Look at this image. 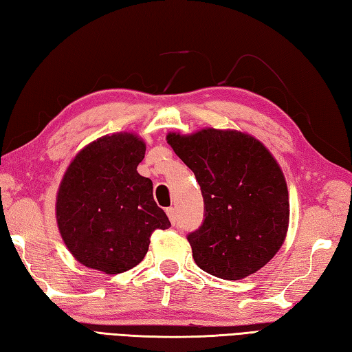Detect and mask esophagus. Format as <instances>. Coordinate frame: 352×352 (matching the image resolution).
I'll return each instance as SVG.
<instances>
[{
  "label": "esophagus",
  "instance_id": "obj_1",
  "mask_svg": "<svg viewBox=\"0 0 352 352\" xmlns=\"http://www.w3.org/2000/svg\"><path fill=\"white\" fill-rule=\"evenodd\" d=\"M166 214H168V218H169L172 226H175V223H177V210H175V207L166 208Z\"/></svg>",
  "mask_w": 352,
  "mask_h": 352
}]
</instances>
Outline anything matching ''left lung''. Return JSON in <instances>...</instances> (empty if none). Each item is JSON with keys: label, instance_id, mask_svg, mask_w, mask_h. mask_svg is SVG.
I'll return each instance as SVG.
<instances>
[{"label": "left lung", "instance_id": "left-lung-1", "mask_svg": "<svg viewBox=\"0 0 352 352\" xmlns=\"http://www.w3.org/2000/svg\"><path fill=\"white\" fill-rule=\"evenodd\" d=\"M168 144L197 177L204 222L188 236L203 271L242 280L271 260L289 228V192L275 157L251 134L203 129L168 133Z\"/></svg>", "mask_w": 352, "mask_h": 352}]
</instances>
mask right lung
<instances>
[{"label": "right lung", "mask_w": 352, "mask_h": 352, "mask_svg": "<svg viewBox=\"0 0 352 352\" xmlns=\"http://www.w3.org/2000/svg\"><path fill=\"white\" fill-rule=\"evenodd\" d=\"M146 145L134 133L106 134L74 157L58 186L56 219L81 265L121 274L139 265L154 230L170 227L138 164Z\"/></svg>", "instance_id": "right-lung-1"}]
</instances>
